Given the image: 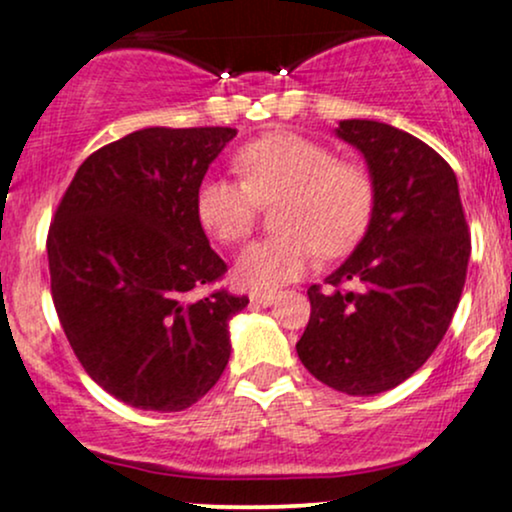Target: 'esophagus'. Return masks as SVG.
I'll list each match as a JSON object with an SVG mask.
<instances>
[{"label": "esophagus", "instance_id": "esophagus-1", "mask_svg": "<svg viewBox=\"0 0 512 512\" xmlns=\"http://www.w3.org/2000/svg\"><path fill=\"white\" fill-rule=\"evenodd\" d=\"M274 298H276L274 293H260V291L250 293V301L257 303V305H264V308H267V305H272Z\"/></svg>", "mask_w": 512, "mask_h": 512}]
</instances>
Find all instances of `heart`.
<instances>
[{"instance_id":"heart-1","label":"heart","mask_w":512,"mask_h":512,"mask_svg":"<svg viewBox=\"0 0 512 512\" xmlns=\"http://www.w3.org/2000/svg\"><path fill=\"white\" fill-rule=\"evenodd\" d=\"M240 180L204 178L197 187V219L221 245L243 243L262 207L279 202V236L240 252L233 281L240 289L276 291L298 279L313 250L320 257L349 252L373 214V178L361 163L339 161L330 146L296 132H272L233 156Z\"/></svg>"}]
</instances>
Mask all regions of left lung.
<instances>
[{"label": "left lung", "mask_w": 512, "mask_h": 512, "mask_svg": "<svg viewBox=\"0 0 512 512\" xmlns=\"http://www.w3.org/2000/svg\"><path fill=\"white\" fill-rule=\"evenodd\" d=\"M337 137L366 158L373 214L327 289H308L296 351L320 383L368 397L404 383L436 351L460 303L472 238L455 173L431 146L375 120H342Z\"/></svg>", "instance_id": "obj_1"}]
</instances>
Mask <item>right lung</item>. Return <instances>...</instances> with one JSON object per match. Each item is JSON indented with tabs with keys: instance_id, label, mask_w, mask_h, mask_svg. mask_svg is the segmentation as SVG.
<instances>
[{
	"instance_id": "obj_1",
	"label": "right lung",
	"mask_w": 512,
	"mask_h": 512,
	"mask_svg": "<svg viewBox=\"0 0 512 512\" xmlns=\"http://www.w3.org/2000/svg\"><path fill=\"white\" fill-rule=\"evenodd\" d=\"M231 127H146L93 151L48 233L50 289L84 370L137 409L182 411L219 383L228 320L248 296L211 291L226 262L197 219L199 182Z\"/></svg>"
}]
</instances>
